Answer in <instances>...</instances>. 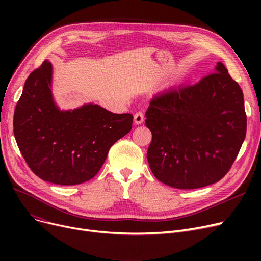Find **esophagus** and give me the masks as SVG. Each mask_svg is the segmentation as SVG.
Listing matches in <instances>:
<instances>
[{"label":"esophagus","mask_w":261,"mask_h":261,"mask_svg":"<svg viewBox=\"0 0 261 261\" xmlns=\"http://www.w3.org/2000/svg\"><path fill=\"white\" fill-rule=\"evenodd\" d=\"M133 121L135 125H141V123H143V121H144V114L142 112L135 113L133 116Z\"/></svg>","instance_id":"esophagus-1"}]
</instances>
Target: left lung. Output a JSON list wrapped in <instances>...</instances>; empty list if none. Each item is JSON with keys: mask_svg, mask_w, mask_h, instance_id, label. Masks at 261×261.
Instances as JSON below:
<instances>
[{"mask_svg": "<svg viewBox=\"0 0 261 261\" xmlns=\"http://www.w3.org/2000/svg\"><path fill=\"white\" fill-rule=\"evenodd\" d=\"M194 86L170 87L150 100L147 152L159 181L195 189L221 180L245 139L243 93L222 62Z\"/></svg>", "mask_w": 261, "mask_h": 261, "instance_id": "obj_1", "label": "left lung"}]
</instances>
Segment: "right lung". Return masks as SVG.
Masks as SVG:
<instances>
[{"label": "right lung", "instance_id": "right-lung-1", "mask_svg": "<svg viewBox=\"0 0 261 261\" xmlns=\"http://www.w3.org/2000/svg\"><path fill=\"white\" fill-rule=\"evenodd\" d=\"M53 65L44 60L26 79L13 115V134L27 165L43 181L85 183L109 149L132 129L133 116L95 103L61 110L53 95Z\"/></svg>", "mask_w": 261, "mask_h": 261}]
</instances>
